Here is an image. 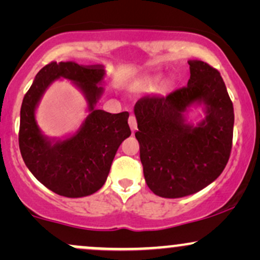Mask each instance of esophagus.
<instances>
[{"instance_id": "34e87169", "label": "esophagus", "mask_w": 260, "mask_h": 260, "mask_svg": "<svg viewBox=\"0 0 260 260\" xmlns=\"http://www.w3.org/2000/svg\"><path fill=\"white\" fill-rule=\"evenodd\" d=\"M128 123H129V127L131 129H132V132L137 129V120L134 116H129V118H128Z\"/></svg>"}]
</instances>
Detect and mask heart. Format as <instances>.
I'll use <instances>...</instances> for the list:
<instances>
[{
	"label": "heart",
	"mask_w": 260,
	"mask_h": 260,
	"mask_svg": "<svg viewBox=\"0 0 260 260\" xmlns=\"http://www.w3.org/2000/svg\"><path fill=\"white\" fill-rule=\"evenodd\" d=\"M174 85V83H172V80H166V82L162 83V85H161V89H162L164 91H168L169 89H171V86ZM154 84H147L145 85V90H151L153 89Z\"/></svg>",
	"instance_id": "1"
}]
</instances>
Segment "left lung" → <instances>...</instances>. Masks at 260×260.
I'll return each instance as SVG.
<instances>
[{
	"label": "left lung",
	"instance_id": "obj_1",
	"mask_svg": "<svg viewBox=\"0 0 260 260\" xmlns=\"http://www.w3.org/2000/svg\"><path fill=\"white\" fill-rule=\"evenodd\" d=\"M188 64L187 86L166 98H143L134 106L145 182L162 198L194 194L213 183L232 148L234 105L221 76L203 61ZM193 107L205 113L197 124L187 116Z\"/></svg>",
	"mask_w": 260,
	"mask_h": 260
}]
</instances>
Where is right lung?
<instances>
[{"instance_id":"obj_1","label":"right lung","mask_w":260,"mask_h":260,"mask_svg":"<svg viewBox=\"0 0 260 260\" xmlns=\"http://www.w3.org/2000/svg\"><path fill=\"white\" fill-rule=\"evenodd\" d=\"M104 66L51 62L41 68L20 109L19 149L26 168L39 182L67 198L98 192L109 176L121 143L131 136L129 113L96 109L104 94ZM67 79L82 92L88 116L76 133L62 139L45 136L36 122V109L47 88Z\"/></svg>"}]
</instances>
